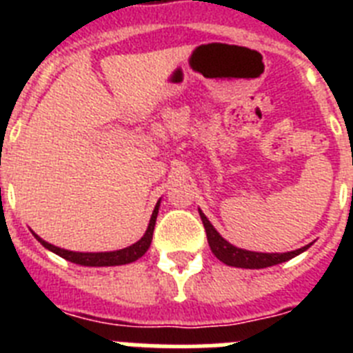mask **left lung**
<instances>
[{"label":"left lung","mask_w":353,"mask_h":353,"mask_svg":"<svg viewBox=\"0 0 353 353\" xmlns=\"http://www.w3.org/2000/svg\"><path fill=\"white\" fill-rule=\"evenodd\" d=\"M201 215V221H203L205 232H207V240L208 245H210L212 252H214L217 260H221L223 263L230 265V267H240V269H265V267H272V265L283 263V261L292 260L293 256H297L301 252H304L305 249L311 248L310 245H304V248L297 249V251L290 252H252L245 251V249H239L235 245H232L230 242L223 239V236L217 233L214 226L210 224V221L207 219V215L199 210Z\"/></svg>","instance_id":"1"}]
</instances>
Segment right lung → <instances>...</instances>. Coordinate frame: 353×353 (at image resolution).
<instances>
[{
  "instance_id": "obj_1",
  "label": "right lung",
  "mask_w": 353,
  "mask_h": 353,
  "mask_svg": "<svg viewBox=\"0 0 353 353\" xmlns=\"http://www.w3.org/2000/svg\"><path fill=\"white\" fill-rule=\"evenodd\" d=\"M159 203L155 205L154 214H152V219H150L148 230H146L145 235L141 236V240H138L136 244L129 245L125 249H120V251H111V252H74V251H67V249H60L56 248V245L49 244L46 240L40 239L39 235H35V239L39 240L40 244L43 245L49 251L56 252L58 256L65 258V260L72 261V263L77 265H84V267H113V265H125V263H132L138 258H141L146 251H148L150 244H152V236H154V228H155V219H157L159 214Z\"/></svg>"
}]
</instances>
